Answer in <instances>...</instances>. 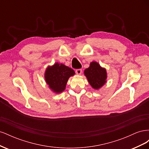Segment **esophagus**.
<instances>
[{"instance_id": "1", "label": "esophagus", "mask_w": 149, "mask_h": 149, "mask_svg": "<svg viewBox=\"0 0 149 149\" xmlns=\"http://www.w3.org/2000/svg\"><path fill=\"white\" fill-rule=\"evenodd\" d=\"M75 72L77 74H81L82 73V70L81 69H76Z\"/></svg>"}]
</instances>
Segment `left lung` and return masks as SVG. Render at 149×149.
<instances>
[{"mask_svg":"<svg viewBox=\"0 0 149 149\" xmlns=\"http://www.w3.org/2000/svg\"><path fill=\"white\" fill-rule=\"evenodd\" d=\"M89 84L94 89H99L104 84L107 78L106 71L96 62H92L88 68L84 70Z\"/></svg>","mask_w":149,"mask_h":149,"instance_id":"left-lung-1","label":"left lung"}]
</instances>
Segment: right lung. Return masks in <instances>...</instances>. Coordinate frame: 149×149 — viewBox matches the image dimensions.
Returning a JSON list of instances; mask_svg holds the SVG:
<instances>
[{"label":"right lung","instance_id":"right-lung-1","mask_svg":"<svg viewBox=\"0 0 149 149\" xmlns=\"http://www.w3.org/2000/svg\"><path fill=\"white\" fill-rule=\"evenodd\" d=\"M74 73L73 69L57 63L53 66L48 68L45 78L49 88L58 93L64 91L68 78Z\"/></svg>","mask_w":149,"mask_h":149}]
</instances>
